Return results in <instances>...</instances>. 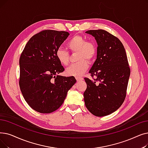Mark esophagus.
I'll list each match as a JSON object with an SVG mask.
<instances>
[{
  "instance_id": "1",
  "label": "esophagus",
  "mask_w": 148,
  "mask_h": 148,
  "mask_svg": "<svg viewBox=\"0 0 148 148\" xmlns=\"http://www.w3.org/2000/svg\"><path fill=\"white\" fill-rule=\"evenodd\" d=\"M75 79L77 80V81H81L83 80L82 77H75Z\"/></svg>"
}]
</instances>
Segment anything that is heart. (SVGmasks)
Segmentation results:
<instances>
[{
  "mask_svg": "<svg viewBox=\"0 0 148 148\" xmlns=\"http://www.w3.org/2000/svg\"><path fill=\"white\" fill-rule=\"evenodd\" d=\"M68 48L73 53H78L77 63H73L66 69V74L69 76H80L88 69V62H92L97 54L96 45L92 42H88L86 38L80 35L73 37L68 43ZM57 59L63 65H67L70 60V54L67 51L59 48L56 50Z\"/></svg>",
  "mask_w": 148,
  "mask_h": 148,
  "instance_id": "heart-1",
  "label": "heart"
}]
</instances>
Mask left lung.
<instances>
[{"label":"left lung","mask_w":148,"mask_h":148,"mask_svg":"<svg viewBox=\"0 0 148 148\" xmlns=\"http://www.w3.org/2000/svg\"><path fill=\"white\" fill-rule=\"evenodd\" d=\"M86 33L95 37L98 47L97 59L89 72L93 80L84 78L87 84L84 101L90 112L103 117L123 104L131 69L125 48L117 37L103 29L89 30Z\"/></svg>","instance_id":"1"}]
</instances>
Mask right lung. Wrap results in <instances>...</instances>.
Wrapping results in <instances>:
<instances>
[{"instance_id":"1","label":"right lung","mask_w":148,"mask_h":148,"mask_svg":"<svg viewBox=\"0 0 148 148\" xmlns=\"http://www.w3.org/2000/svg\"><path fill=\"white\" fill-rule=\"evenodd\" d=\"M69 35L66 31L45 29L32 37L19 59V86L29 106L40 113L59 109L76 82L74 77L56 75L64 71L56 50Z\"/></svg>"}]
</instances>
